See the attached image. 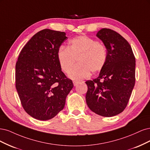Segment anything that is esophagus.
Listing matches in <instances>:
<instances>
[{
	"mask_svg": "<svg viewBox=\"0 0 150 150\" xmlns=\"http://www.w3.org/2000/svg\"><path fill=\"white\" fill-rule=\"evenodd\" d=\"M73 83H74V86H76L77 85H78L79 83V81H73Z\"/></svg>",
	"mask_w": 150,
	"mask_h": 150,
	"instance_id": "esophagus-1",
	"label": "esophagus"
}]
</instances>
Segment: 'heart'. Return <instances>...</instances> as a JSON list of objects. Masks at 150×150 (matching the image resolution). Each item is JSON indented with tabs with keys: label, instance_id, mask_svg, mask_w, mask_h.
I'll return each instance as SVG.
<instances>
[{
	"label": "heart",
	"instance_id": "1",
	"mask_svg": "<svg viewBox=\"0 0 150 150\" xmlns=\"http://www.w3.org/2000/svg\"><path fill=\"white\" fill-rule=\"evenodd\" d=\"M57 57L60 69L68 73L76 59L78 64L69 74L70 79L80 80L88 76L90 71L95 73L103 68L107 60V50L104 45L85 35L74 38L68 47L61 46Z\"/></svg>",
	"mask_w": 150,
	"mask_h": 150
}]
</instances>
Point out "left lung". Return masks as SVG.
Listing matches in <instances>:
<instances>
[{"mask_svg":"<svg viewBox=\"0 0 150 150\" xmlns=\"http://www.w3.org/2000/svg\"><path fill=\"white\" fill-rule=\"evenodd\" d=\"M96 37L107 50V60L97 78L88 80L86 101L98 115L111 117L126 108L135 83V58L127 40L115 31L102 28Z\"/></svg>","mask_w":150,"mask_h":150,"instance_id":"1","label":"left lung"}]
</instances>
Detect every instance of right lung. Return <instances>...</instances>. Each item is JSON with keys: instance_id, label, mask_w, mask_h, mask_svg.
<instances>
[{"instance_id": "obj_1", "label": "right lung", "mask_w": 150, "mask_h": 150, "mask_svg": "<svg viewBox=\"0 0 150 150\" xmlns=\"http://www.w3.org/2000/svg\"><path fill=\"white\" fill-rule=\"evenodd\" d=\"M64 32L43 29L23 47L16 65V86L25 112L38 120L55 117L64 109L74 87L60 69L58 49L67 37Z\"/></svg>"}]
</instances>
